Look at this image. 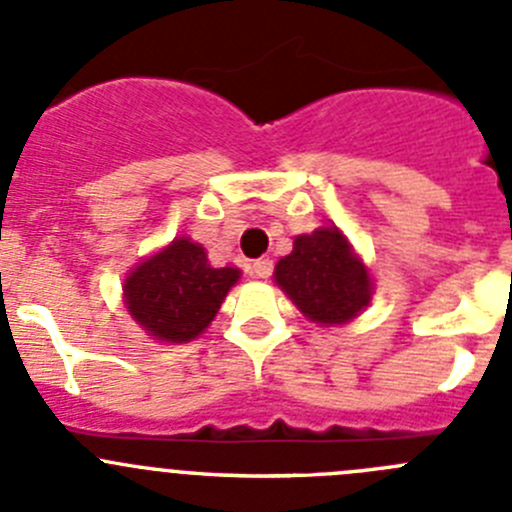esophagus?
<instances>
[{
    "instance_id": "1",
    "label": "esophagus",
    "mask_w": 512,
    "mask_h": 512,
    "mask_svg": "<svg viewBox=\"0 0 512 512\" xmlns=\"http://www.w3.org/2000/svg\"><path fill=\"white\" fill-rule=\"evenodd\" d=\"M252 272H255L257 278H270V275H272V260H270V257H260V260L252 262Z\"/></svg>"
}]
</instances>
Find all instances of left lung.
Masks as SVG:
<instances>
[{
  "label": "left lung",
  "instance_id": "8db88e82",
  "mask_svg": "<svg viewBox=\"0 0 512 512\" xmlns=\"http://www.w3.org/2000/svg\"><path fill=\"white\" fill-rule=\"evenodd\" d=\"M275 283L305 318L321 326H343L374 295L369 267L338 227L295 237L293 252L275 265Z\"/></svg>",
  "mask_w": 512,
  "mask_h": 512
}]
</instances>
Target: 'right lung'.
I'll use <instances>...</instances> for the list:
<instances>
[{
  "mask_svg": "<svg viewBox=\"0 0 512 512\" xmlns=\"http://www.w3.org/2000/svg\"><path fill=\"white\" fill-rule=\"evenodd\" d=\"M237 280V267H212L199 242L176 237L128 272L123 298L133 321L148 336L186 343L207 331Z\"/></svg>",
  "mask_w": 512,
  "mask_h": 512,
  "instance_id": "right-lung-1",
  "label": "right lung"
}]
</instances>
